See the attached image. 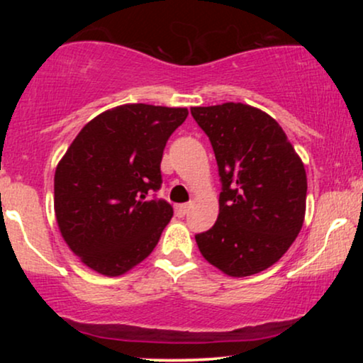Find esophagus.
Segmentation results:
<instances>
[{
	"instance_id": "34e87169",
	"label": "esophagus",
	"mask_w": 363,
	"mask_h": 363,
	"mask_svg": "<svg viewBox=\"0 0 363 363\" xmlns=\"http://www.w3.org/2000/svg\"><path fill=\"white\" fill-rule=\"evenodd\" d=\"M189 205H187V203H182V205H177L176 206V213H177V216H184L187 211H189Z\"/></svg>"
}]
</instances>
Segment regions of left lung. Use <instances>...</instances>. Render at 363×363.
I'll list each match as a JSON object with an SVG mask.
<instances>
[{
	"label": "left lung",
	"instance_id": "obj_1",
	"mask_svg": "<svg viewBox=\"0 0 363 363\" xmlns=\"http://www.w3.org/2000/svg\"><path fill=\"white\" fill-rule=\"evenodd\" d=\"M218 165L213 227L196 235L203 257L228 277H251L289 251L306 216L301 157L272 116L240 102L191 107Z\"/></svg>",
	"mask_w": 363,
	"mask_h": 363
}]
</instances>
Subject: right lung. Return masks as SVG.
I'll return each instance as SVG.
<instances>
[{
	"instance_id": "obj_1",
	"label": "right lung",
	"mask_w": 363,
	"mask_h": 363,
	"mask_svg": "<svg viewBox=\"0 0 363 363\" xmlns=\"http://www.w3.org/2000/svg\"><path fill=\"white\" fill-rule=\"evenodd\" d=\"M186 107L124 104L86 123L54 174V211L83 264L119 277L155 249L174 210L150 198L162 186L164 148Z\"/></svg>"
}]
</instances>
